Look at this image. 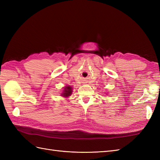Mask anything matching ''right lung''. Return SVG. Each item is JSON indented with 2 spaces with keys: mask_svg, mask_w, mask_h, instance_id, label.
Listing matches in <instances>:
<instances>
[{
  "mask_svg": "<svg viewBox=\"0 0 160 160\" xmlns=\"http://www.w3.org/2000/svg\"><path fill=\"white\" fill-rule=\"evenodd\" d=\"M71 92H72V89H71V87L70 86L66 87L64 89V92L62 93V96L64 97H69L71 96Z\"/></svg>",
  "mask_w": 160,
  "mask_h": 160,
  "instance_id": "obj_1",
  "label": "right lung"
}]
</instances>
